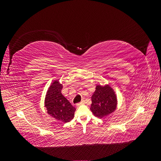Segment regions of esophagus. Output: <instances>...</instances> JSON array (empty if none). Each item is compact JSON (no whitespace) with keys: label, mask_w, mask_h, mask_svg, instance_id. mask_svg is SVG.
Here are the masks:
<instances>
[{"label":"esophagus","mask_w":161,"mask_h":161,"mask_svg":"<svg viewBox=\"0 0 161 161\" xmlns=\"http://www.w3.org/2000/svg\"><path fill=\"white\" fill-rule=\"evenodd\" d=\"M85 101L84 100H82V101H80V103H77L76 104V106L77 107H79V105H82V104H85Z\"/></svg>","instance_id":"1"}]
</instances>
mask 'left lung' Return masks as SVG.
<instances>
[{"label":"left lung","instance_id":"left-lung-1","mask_svg":"<svg viewBox=\"0 0 161 161\" xmlns=\"http://www.w3.org/2000/svg\"><path fill=\"white\" fill-rule=\"evenodd\" d=\"M91 101L90 109L93 115L99 118H105L113 113L118 105L115 92L109 85H97L91 97Z\"/></svg>","mask_w":161,"mask_h":161}]
</instances>
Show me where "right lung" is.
Returning <instances> with one entry per match:
<instances>
[{
	"instance_id": "right-lung-1",
	"label": "right lung",
	"mask_w": 161,
	"mask_h": 161,
	"mask_svg": "<svg viewBox=\"0 0 161 161\" xmlns=\"http://www.w3.org/2000/svg\"><path fill=\"white\" fill-rule=\"evenodd\" d=\"M62 87L59 80H53L46 92L44 103L48 114L57 120L67 123L74 118L76 109L62 95Z\"/></svg>"
}]
</instances>
